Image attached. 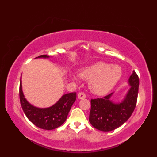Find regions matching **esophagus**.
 I'll list each match as a JSON object with an SVG mask.
<instances>
[{
    "mask_svg": "<svg viewBox=\"0 0 157 157\" xmlns=\"http://www.w3.org/2000/svg\"><path fill=\"white\" fill-rule=\"evenodd\" d=\"M78 97L79 99H83V98H85L86 97V94H84V92H79L78 94Z\"/></svg>",
    "mask_w": 157,
    "mask_h": 157,
    "instance_id": "34e87169",
    "label": "esophagus"
}]
</instances>
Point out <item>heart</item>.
<instances>
[{
	"mask_svg": "<svg viewBox=\"0 0 157 157\" xmlns=\"http://www.w3.org/2000/svg\"><path fill=\"white\" fill-rule=\"evenodd\" d=\"M78 74L82 79L89 80V88L92 92L102 95L117 84L122 75V69L118 65L98 61L82 68Z\"/></svg>",
	"mask_w": 157,
	"mask_h": 157,
	"instance_id": "obj_1",
	"label": "heart"
}]
</instances>
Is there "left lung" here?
Masks as SVG:
<instances>
[{
	"instance_id": "left-lung-1",
	"label": "left lung",
	"mask_w": 157,
	"mask_h": 157,
	"mask_svg": "<svg viewBox=\"0 0 157 157\" xmlns=\"http://www.w3.org/2000/svg\"><path fill=\"white\" fill-rule=\"evenodd\" d=\"M130 88L122 101L114 102L111 98L114 92L102 98L91 100L89 121L100 131L111 132L123 125L134 112L137 102L139 78L134 71L130 75Z\"/></svg>"
}]
</instances>
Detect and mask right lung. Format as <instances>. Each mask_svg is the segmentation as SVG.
<instances>
[{
  "label": "right lung",
  "instance_id": "add662e5",
  "mask_svg": "<svg viewBox=\"0 0 157 157\" xmlns=\"http://www.w3.org/2000/svg\"><path fill=\"white\" fill-rule=\"evenodd\" d=\"M50 56L40 55L36 57L48 59ZM19 98L23 111L33 124L46 130L59 128L66 121L67 117L76 100V93L71 92L61 96L55 105L48 108H38L28 102L22 91L21 77L19 85Z\"/></svg>",
  "mask_w": 157,
  "mask_h": 157
}]
</instances>
